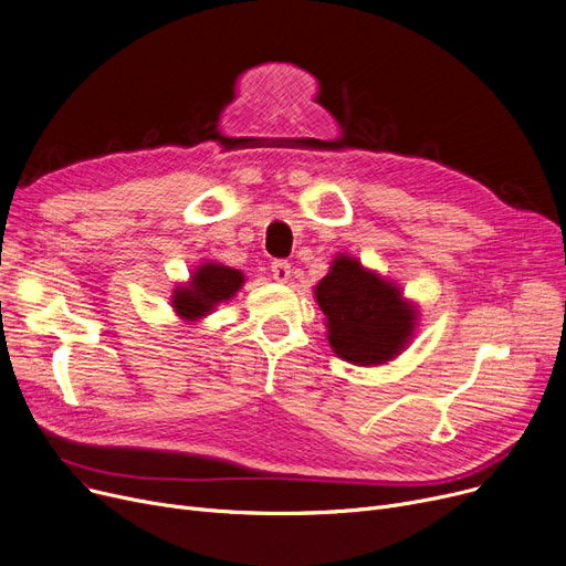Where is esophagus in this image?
Segmentation results:
<instances>
[{"label":"esophagus","instance_id":"obj_1","mask_svg":"<svg viewBox=\"0 0 566 566\" xmlns=\"http://www.w3.org/2000/svg\"><path fill=\"white\" fill-rule=\"evenodd\" d=\"M271 273H273V277H275L277 282H289V277H291V263L284 261V259H277V261H273V265H271Z\"/></svg>","mask_w":566,"mask_h":566}]
</instances>
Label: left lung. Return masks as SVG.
<instances>
[{"instance_id": "8db88e82", "label": "left lung", "mask_w": 566, "mask_h": 566, "mask_svg": "<svg viewBox=\"0 0 566 566\" xmlns=\"http://www.w3.org/2000/svg\"><path fill=\"white\" fill-rule=\"evenodd\" d=\"M316 303L328 316V342L353 365H382L401 353L415 328V310L401 293L360 261L337 256L316 286Z\"/></svg>"}]
</instances>
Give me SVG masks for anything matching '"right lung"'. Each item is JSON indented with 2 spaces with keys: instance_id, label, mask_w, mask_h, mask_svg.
<instances>
[{
  "instance_id": "add662e5",
  "label": "right lung",
  "mask_w": 566,
  "mask_h": 566,
  "mask_svg": "<svg viewBox=\"0 0 566 566\" xmlns=\"http://www.w3.org/2000/svg\"><path fill=\"white\" fill-rule=\"evenodd\" d=\"M243 286V273L220 263H203L192 275V282L174 293V310L178 316L195 321L206 316L218 303L229 301Z\"/></svg>"
}]
</instances>
